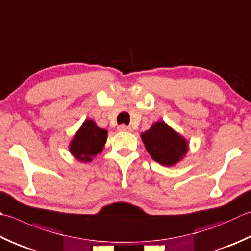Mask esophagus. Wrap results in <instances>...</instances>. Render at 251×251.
<instances>
[{"mask_svg": "<svg viewBox=\"0 0 251 251\" xmlns=\"http://www.w3.org/2000/svg\"><path fill=\"white\" fill-rule=\"evenodd\" d=\"M117 129H119L120 131H130L131 130V128L129 126H127V125H124V124H122V125H120L119 127H117Z\"/></svg>", "mask_w": 251, "mask_h": 251, "instance_id": "34e87169", "label": "esophagus"}]
</instances>
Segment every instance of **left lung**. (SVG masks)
I'll use <instances>...</instances> for the list:
<instances>
[{
    "instance_id": "1",
    "label": "left lung",
    "mask_w": 251,
    "mask_h": 251,
    "mask_svg": "<svg viewBox=\"0 0 251 251\" xmlns=\"http://www.w3.org/2000/svg\"><path fill=\"white\" fill-rule=\"evenodd\" d=\"M141 138L151 158L162 165L176 164L187 152L186 140L164 122H156Z\"/></svg>"
}]
</instances>
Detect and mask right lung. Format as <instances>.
Instances as JSON below:
<instances>
[{
    "label": "right lung",
    "mask_w": 251,
    "mask_h": 251,
    "mask_svg": "<svg viewBox=\"0 0 251 251\" xmlns=\"http://www.w3.org/2000/svg\"><path fill=\"white\" fill-rule=\"evenodd\" d=\"M106 134V130L99 128L95 122L85 121L71 144L72 154L79 161H91L92 156L102 151L107 138Z\"/></svg>",
    "instance_id": "obj_1"
}]
</instances>
